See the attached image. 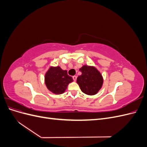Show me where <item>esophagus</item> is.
<instances>
[{"instance_id":"obj_1","label":"esophagus","mask_w":147,"mask_h":147,"mask_svg":"<svg viewBox=\"0 0 147 147\" xmlns=\"http://www.w3.org/2000/svg\"><path fill=\"white\" fill-rule=\"evenodd\" d=\"M77 78V77L76 76V75H74V76H73V79H74V81H76Z\"/></svg>"}]
</instances>
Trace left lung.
Wrapping results in <instances>:
<instances>
[{"label": "left lung", "instance_id": "left-lung-1", "mask_svg": "<svg viewBox=\"0 0 147 147\" xmlns=\"http://www.w3.org/2000/svg\"><path fill=\"white\" fill-rule=\"evenodd\" d=\"M82 75L78 76L77 82L81 90L88 95H95L100 90L104 80L99 71L93 66L84 65L80 69Z\"/></svg>", "mask_w": 147, "mask_h": 147}]
</instances>
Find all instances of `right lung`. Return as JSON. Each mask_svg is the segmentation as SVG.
I'll use <instances>...</instances> for the list:
<instances>
[{
	"label": "right lung",
	"instance_id": "obj_1",
	"mask_svg": "<svg viewBox=\"0 0 147 147\" xmlns=\"http://www.w3.org/2000/svg\"><path fill=\"white\" fill-rule=\"evenodd\" d=\"M73 82L72 77L67 74V71L59 66L50 67L45 75V83L48 90L55 94L65 92L68 84Z\"/></svg>",
	"mask_w": 147,
	"mask_h": 147
}]
</instances>
